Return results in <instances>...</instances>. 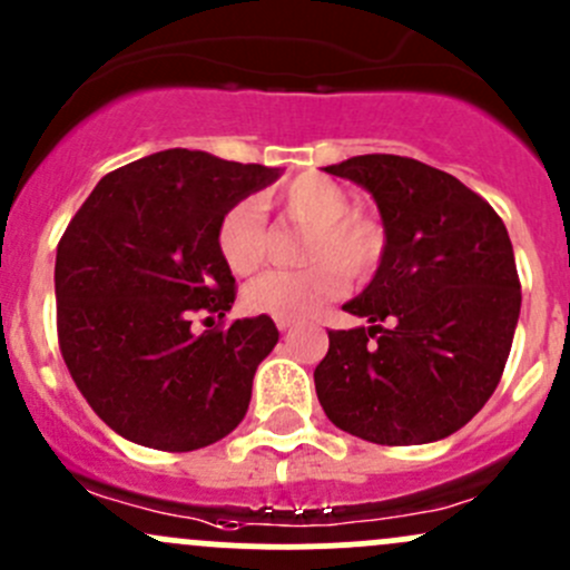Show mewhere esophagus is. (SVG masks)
I'll return each instance as SVG.
<instances>
[{"label":"esophagus","mask_w":570,"mask_h":570,"mask_svg":"<svg viewBox=\"0 0 570 570\" xmlns=\"http://www.w3.org/2000/svg\"><path fill=\"white\" fill-rule=\"evenodd\" d=\"M277 328H279V332H287V328H293V321H283V318H279V321H277Z\"/></svg>","instance_id":"obj_1"}]
</instances>
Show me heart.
Listing matches in <instances>:
<instances>
[{
	"instance_id": "b5f03b06",
	"label": "heart",
	"mask_w": 570,
	"mask_h": 570,
	"mask_svg": "<svg viewBox=\"0 0 570 570\" xmlns=\"http://www.w3.org/2000/svg\"><path fill=\"white\" fill-rule=\"evenodd\" d=\"M291 225L304 227L302 261L309 266L277 268L244 291L249 313L298 321L332 302L351 283L371 279L386 255V227L373 210L351 208L348 191L324 175H298L266 199ZM216 249L238 277L257 272L266 261L268 236L263 214L252 199H238L216 225Z\"/></svg>"
}]
</instances>
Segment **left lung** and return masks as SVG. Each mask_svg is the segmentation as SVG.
<instances>
[{
  "mask_svg": "<svg viewBox=\"0 0 570 570\" xmlns=\"http://www.w3.org/2000/svg\"><path fill=\"white\" fill-rule=\"evenodd\" d=\"M326 173L365 186L386 227L373 283L332 328L315 392L340 431L406 448L450 436L500 384L519 324L521 283L504 222L450 173L367 154Z\"/></svg>",
  "mask_w": 570,
  "mask_h": 570,
  "instance_id": "8db88e82",
  "label": "left lung"
}]
</instances>
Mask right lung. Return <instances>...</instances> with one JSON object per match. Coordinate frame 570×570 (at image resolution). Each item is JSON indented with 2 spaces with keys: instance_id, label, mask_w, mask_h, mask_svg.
Segmentation results:
<instances>
[{
  "instance_id": "obj_1",
  "label": "right lung",
  "mask_w": 570,
  "mask_h": 570,
  "mask_svg": "<svg viewBox=\"0 0 570 570\" xmlns=\"http://www.w3.org/2000/svg\"><path fill=\"white\" fill-rule=\"evenodd\" d=\"M277 175L263 164L161 150L104 175L62 233V360L92 412L128 442L189 453L244 420L277 326L257 315L195 334L191 321L225 318L236 302V279L216 249L219 216Z\"/></svg>"
}]
</instances>
